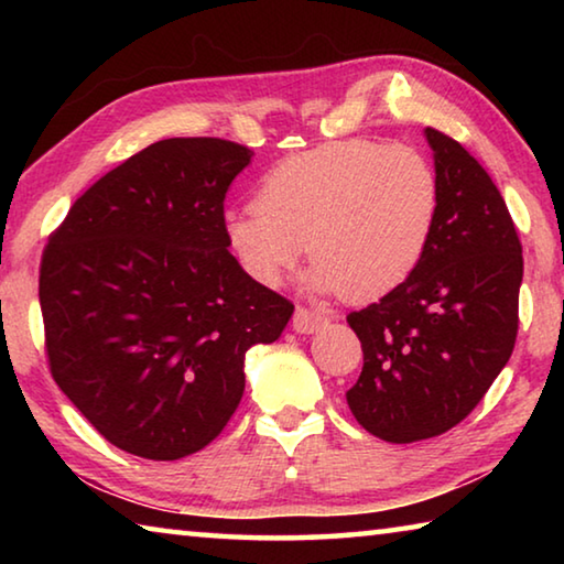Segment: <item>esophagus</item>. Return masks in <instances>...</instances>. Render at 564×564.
Returning <instances> with one entry per match:
<instances>
[{"label": "esophagus", "mask_w": 564, "mask_h": 564, "mask_svg": "<svg viewBox=\"0 0 564 564\" xmlns=\"http://www.w3.org/2000/svg\"><path fill=\"white\" fill-rule=\"evenodd\" d=\"M328 318L323 316L321 311H313V308H303L299 305L293 313V330L295 333H316L321 326H326Z\"/></svg>", "instance_id": "obj_1"}]
</instances>
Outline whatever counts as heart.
<instances>
[{"instance_id": "heart-1", "label": "heart", "mask_w": 564, "mask_h": 564, "mask_svg": "<svg viewBox=\"0 0 564 564\" xmlns=\"http://www.w3.org/2000/svg\"><path fill=\"white\" fill-rule=\"evenodd\" d=\"M441 181L410 147L373 139L323 144L281 161L256 204L228 208L224 238L253 281L275 285L303 259L311 285L346 301L383 299L403 285L431 243Z\"/></svg>"}]
</instances>
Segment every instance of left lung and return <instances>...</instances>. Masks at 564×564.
<instances>
[{"label":"left lung","instance_id":"left-lung-1","mask_svg":"<svg viewBox=\"0 0 564 564\" xmlns=\"http://www.w3.org/2000/svg\"><path fill=\"white\" fill-rule=\"evenodd\" d=\"M441 181V208L410 279L348 326L362 370L346 400L370 435L417 443L473 413L518 338L522 243L508 206L455 139L425 129Z\"/></svg>","mask_w":564,"mask_h":564}]
</instances>
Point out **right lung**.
Here are the masks:
<instances>
[{
  "label": "right lung",
  "mask_w": 564,
  "mask_h": 564,
  "mask_svg": "<svg viewBox=\"0 0 564 564\" xmlns=\"http://www.w3.org/2000/svg\"><path fill=\"white\" fill-rule=\"evenodd\" d=\"M251 156L226 139L156 141L84 191L44 248L52 378L131 455L212 443L241 403L246 350L293 316L224 238L226 191Z\"/></svg>",
  "instance_id": "obj_1"
}]
</instances>
